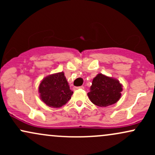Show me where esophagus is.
<instances>
[{
  "label": "esophagus",
  "mask_w": 155,
  "mask_h": 155,
  "mask_svg": "<svg viewBox=\"0 0 155 155\" xmlns=\"http://www.w3.org/2000/svg\"><path fill=\"white\" fill-rule=\"evenodd\" d=\"M74 90H79V89H84L83 86H80V87H74Z\"/></svg>",
  "instance_id": "34e87169"
}]
</instances>
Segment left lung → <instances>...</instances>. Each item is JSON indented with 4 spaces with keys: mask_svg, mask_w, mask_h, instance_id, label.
<instances>
[{
    "mask_svg": "<svg viewBox=\"0 0 155 155\" xmlns=\"http://www.w3.org/2000/svg\"><path fill=\"white\" fill-rule=\"evenodd\" d=\"M122 86L118 80L98 74L92 80L87 95L92 104L106 107L120 100Z\"/></svg>",
    "mask_w": 155,
    "mask_h": 155,
    "instance_id": "1",
    "label": "left lung"
}]
</instances>
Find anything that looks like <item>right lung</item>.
<instances>
[{
  "instance_id": "add662e5",
  "label": "right lung",
  "mask_w": 155,
  "mask_h": 155,
  "mask_svg": "<svg viewBox=\"0 0 155 155\" xmlns=\"http://www.w3.org/2000/svg\"><path fill=\"white\" fill-rule=\"evenodd\" d=\"M38 92L42 101L54 108L63 106L71 98L73 95L63 72L44 78L39 85Z\"/></svg>"
}]
</instances>
